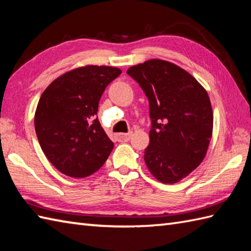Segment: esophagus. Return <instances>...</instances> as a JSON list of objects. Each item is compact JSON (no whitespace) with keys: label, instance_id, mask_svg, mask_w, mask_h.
I'll use <instances>...</instances> for the list:
<instances>
[{"label":"esophagus","instance_id":"34e87169","mask_svg":"<svg viewBox=\"0 0 251 251\" xmlns=\"http://www.w3.org/2000/svg\"><path fill=\"white\" fill-rule=\"evenodd\" d=\"M131 137V132H127V134H119L116 135V138L120 141H127L129 140V138Z\"/></svg>","mask_w":251,"mask_h":251}]
</instances>
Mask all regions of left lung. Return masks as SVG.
Instances as JSON below:
<instances>
[{
  "instance_id": "8db88e82",
  "label": "left lung",
  "mask_w": 251,
  "mask_h": 251,
  "mask_svg": "<svg viewBox=\"0 0 251 251\" xmlns=\"http://www.w3.org/2000/svg\"><path fill=\"white\" fill-rule=\"evenodd\" d=\"M150 106V145L145 162L163 183L185 178L204 159L214 115L204 87L172 62L152 59L129 68Z\"/></svg>"
}]
</instances>
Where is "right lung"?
Masks as SVG:
<instances>
[{
  "instance_id": "right-lung-1",
  "label": "right lung",
  "mask_w": 251,
  "mask_h": 251,
  "mask_svg": "<svg viewBox=\"0 0 251 251\" xmlns=\"http://www.w3.org/2000/svg\"><path fill=\"white\" fill-rule=\"evenodd\" d=\"M120 69L87 66L56 78L42 94L34 116L35 132L49 161L69 177L84 178L102 166L113 142L97 112L105 87Z\"/></svg>"
}]
</instances>
